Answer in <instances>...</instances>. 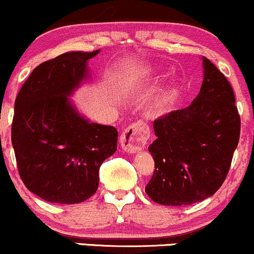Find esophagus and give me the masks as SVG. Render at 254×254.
I'll return each instance as SVG.
<instances>
[{"instance_id":"1","label":"esophagus","mask_w":254,"mask_h":254,"mask_svg":"<svg viewBox=\"0 0 254 254\" xmlns=\"http://www.w3.org/2000/svg\"><path fill=\"white\" fill-rule=\"evenodd\" d=\"M149 125L139 121L130 125L122 132L119 143L127 153H136V151L143 149L144 145L147 144L148 138H149Z\"/></svg>"}]
</instances>
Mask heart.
<instances>
[{"mask_svg":"<svg viewBox=\"0 0 254 254\" xmlns=\"http://www.w3.org/2000/svg\"><path fill=\"white\" fill-rule=\"evenodd\" d=\"M151 71L150 69H147V70H143V71H141V72H137V74H135V75H132V76H131V78H130V81H129V87H135L137 83L138 82H141L142 80H143V78H145L147 76H149V75L151 74Z\"/></svg>","mask_w":254,"mask_h":254,"instance_id":"1","label":"heart"}]
</instances>
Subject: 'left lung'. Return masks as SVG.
Listing matches in <instances>:
<instances>
[{
  "instance_id": "obj_1",
  "label": "left lung",
  "mask_w": 254,
  "mask_h": 254,
  "mask_svg": "<svg viewBox=\"0 0 254 254\" xmlns=\"http://www.w3.org/2000/svg\"><path fill=\"white\" fill-rule=\"evenodd\" d=\"M203 82L190 106L154 121L155 162L145 186L162 205H190L212 196L228 174L240 137V116L226 76L203 57Z\"/></svg>"
}]
</instances>
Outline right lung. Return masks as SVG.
<instances>
[{"mask_svg": "<svg viewBox=\"0 0 254 254\" xmlns=\"http://www.w3.org/2000/svg\"><path fill=\"white\" fill-rule=\"evenodd\" d=\"M100 50L70 51L37 66L14 105L11 143L25 186L46 202L75 204L98 190L99 170L117 150L115 127L90 123L70 97Z\"/></svg>", "mask_w": 254, "mask_h": 254, "instance_id": "1", "label": "right lung"}]
</instances>
